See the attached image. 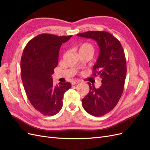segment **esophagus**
<instances>
[{"mask_svg":"<svg viewBox=\"0 0 150 150\" xmlns=\"http://www.w3.org/2000/svg\"><path fill=\"white\" fill-rule=\"evenodd\" d=\"M80 83V81L79 80H75V81H72V85H75L76 84H78Z\"/></svg>","mask_w":150,"mask_h":150,"instance_id":"34e87169","label":"esophagus"}]
</instances>
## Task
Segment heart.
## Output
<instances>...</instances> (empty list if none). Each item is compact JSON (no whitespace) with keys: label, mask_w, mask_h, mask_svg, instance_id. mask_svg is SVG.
<instances>
[{"label":"heart","mask_w":150,"mask_h":150,"mask_svg":"<svg viewBox=\"0 0 150 150\" xmlns=\"http://www.w3.org/2000/svg\"><path fill=\"white\" fill-rule=\"evenodd\" d=\"M78 51L79 52H89L93 54L94 52V47L93 45L89 42H84L81 44L78 47Z\"/></svg>","instance_id":"heart-1"}]
</instances>
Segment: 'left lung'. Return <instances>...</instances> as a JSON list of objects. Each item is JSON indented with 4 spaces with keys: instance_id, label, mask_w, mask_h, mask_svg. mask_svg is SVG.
Wrapping results in <instances>:
<instances>
[{
    "instance_id": "left-lung-1",
    "label": "left lung",
    "mask_w": 150,
    "mask_h": 150,
    "mask_svg": "<svg viewBox=\"0 0 150 150\" xmlns=\"http://www.w3.org/2000/svg\"><path fill=\"white\" fill-rule=\"evenodd\" d=\"M77 35L95 40L99 47L93 75L99 76L102 84L96 89L88 83L90 90L82 99V104L89 114L102 116L116 106L123 92L126 76L124 50L119 40L106 31H88Z\"/></svg>"
}]
</instances>
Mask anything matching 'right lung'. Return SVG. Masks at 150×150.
Segmentation results:
<instances>
[{
  "instance_id": "obj_1",
  "label": "right lung",
  "mask_w": 150,
  "mask_h": 150,
  "mask_svg": "<svg viewBox=\"0 0 150 150\" xmlns=\"http://www.w3.org/2000/svg\"><path fill=\"white\" fill-rule=\"evenodd\" d=\"M72 36L39 34L27 44L22 53L21 71L25 93L33 107L45 116L59 112L64 94L71 87L70 83L54 86L51 76L58 64L62 44Z\"/></svg>"
}]
</instances>
